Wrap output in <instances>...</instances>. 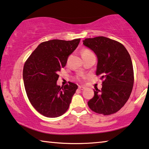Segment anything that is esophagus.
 I'll list each match as a JSON object with an SVG mask.
<instances>
[{"label": "esophagus", "instance_id": "esophagus-1", "mask_svg": "<svg viewBox=\"0 0 149 149\" xmlns=\"http://www.w3.org/2000/svg\"><path fill=\"white\" fill-rule=\"evenodd\" d=\"M85 89V88L84 87H81V86H79V89L81 90V91H83V90H84Z\"/></svg>", "mask_w": 149, "mask_h": 149}]
</instances>
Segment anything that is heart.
<instances>
[{
  "label": "heart",
  "mask_w": 149,
  "mask_h": 149,
  "mask_svg": "<svg viewBox=\"0 0 149 149\" xmlns=\"http://www.w3.org/2000/svg\"><path fill=\"white\" fill-rule=\"evenodd\" d=\"M89 53H91V52L89 50H88V49H85V50H83V52H82V54H86ZM78 79H80V77H79Z\"/></svg>",
  "instance_id": "obj_1"
}]
</instances>
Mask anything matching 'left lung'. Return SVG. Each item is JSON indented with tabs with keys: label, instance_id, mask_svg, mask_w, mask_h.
I'll use <instances>...</instances> for the list:
<instances>
[{
	"label": "left lung",
	"instance_id": "left-lung-1",
	"mask_svg": "<svg viewBox=\"0 0 149 149\" xmlns=\"http://www.w3.org/2000/svg\"><path fill=\"white\" fill-rule=\"evenodd\" d=\"M83 42L96 54V75L103 80L102 88L94 89V97L88 101V105L100 114L116 113L126 103L132 90L134 71L130 56L120 42L103 36L87 38Z\"/></svg>",
	"mask_w": 149,
	"mask_h": 149
}]
</instances>
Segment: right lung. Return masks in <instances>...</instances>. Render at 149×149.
<instances>
[{"label":"right lung","mask_w":149,"mask_h":149,"mask_svg":"<svg viewBox=\"0 0 149 149\" xmlns=\"http://www.w3.org/2000/svg\"><path fill=\"white\" fill-rule=\"evenodd\" d=\"M80 40L42 42L25 62L23 78L28 99L34 108L46 117L57 118L65 113L78 88L70 82L60 87L57 81L58 72L66 66Z\"/></svg>","instance_id":"1"}]
</instances>
